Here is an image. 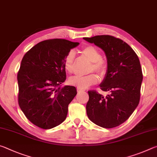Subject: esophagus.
Masks as SVG:
<instances>
[{"label": "esophagus", "mask_w": 157, "mask_h": 157, "mask_svg": "<svg viewBox=\"0 0 157 157\" xmlns=\"http://www.w3.org/2000/svg\"><path fill=\"white\" fill-rule=\"evenodd\" d=\"M77 91H78V93H81V92H84V90L81 89H79V88H77Z\"/></svg>", "instance_id": "obj_1"}]
</instances>
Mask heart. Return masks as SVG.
I'll list each match as a JSON object with an SVG mask.
<instances>
[{
  "mask_svg": "<svg viewBox=\"0 0 157 157\" xmlns=\"http://www.w3.org/2000/svg\"><path fill=\"white\" fill-rule=\"evenodd\" d=\"M81 52L84 57H86L91 65L90 66L89 71H94L100 74H104L107 70V63L105 61L101 58V53L97 48L93 46H86L82 48ZM75 60V53L70 51L65 57L63 61V66L65 70L68 73L73 72ZM99 80L98 77L94 73H91L85 76H74L69 79L71 84L74 85L79 89H87L93 84H96Z\"/></svg>",
  "mask_w": 157,
  "mask_h": 157,
  "instance_id": "b5f03b06",
  "label": "heart"
}]
</instances>
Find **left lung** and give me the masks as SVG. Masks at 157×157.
<instances>
[{
  "instance_id": "obj_1",
  "label": "left lung",
  "mask_w": 157,
  "mask_h": 157,
  "mask_svg": "<svg viewBox=\"0 0 157 157\" xmlns=\"http://www.w3.org/2000/svg\"><path fill=\"white\" fill-rule=\"evenodd\" d=\"M105 52L107 69L100 89L110 94L104 97L88 91L86 113L90 121L104 128H113L126 121L139 105L142 69L136 52L125 42L110 35L84 38Z\"/></svg>"
}]
</instances>
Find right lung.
Segmentation results:
<instances>
[{
	"instance_id": "obj_1",
	"label": "right lung",
	"mask_w": 157,
	"mask_h": 157,
	"mask_svg": "<svg viewBox=\"0 0 157 157\" xmlns=\"http://www.w3.org/2000/svg\"><path fill=\"white\" fill-rule=\"evenodd\" d=\"M79 44L49 39L39 42L23 57L17 75L18 104L28 120L40 128H53L66 118L77 91L73 86L61 87L66 78L63 61Z\"/></svg>"
}]
</instances>
